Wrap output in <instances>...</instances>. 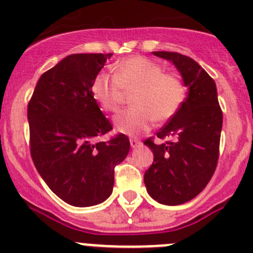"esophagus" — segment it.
<instances>
[{
  "instance_id": "34e87169",
  "label": "esophagus",
  "mask_w": 253,
  "mask_h": 253,
  "mask_svg": "<svg viewBox=\"0 0 253 253\" xmlns=\"http://www.w3.org/2000/svg\"><path fill=\"white\" fill-rule=\"evenodd\" d=\"M129 143H131V147H138L141 145V141L137 138H129Z\"/></svg>"
}]
</instances>
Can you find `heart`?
I'll return each instance as SVG.
<instances>
[{"instance_id": "obj_1", "label": "heart", "mask_w": 253, "mask_h": 253, "mask_svg": "<svg viewBox=\"0 0 253 253\" xmlns=\"http://www.w3.org/2000/svg\"><path fill=\"white\" fill-rule=\"evenodd\" d=\"M132 89L133 107L121 111L113 119L115 128L129 136L147 131L155 120L165 122L172 119L186 98V87L180 77L165 72L160 63L141 56L117 63L113 76L98 73L92 84L94 100L106 112L119 110L124 91Z\"/></svg>"}]
</instances>
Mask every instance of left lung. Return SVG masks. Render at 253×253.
Returning <instances> with one entry per match:
<instances>
[{
	"instance_id": "left-lung-1",
	"label": "left lung",
	"mask_w": 253,
	"mask_h": 253,
	"mask_svg": "<svg viewBox=\"0 0 253 253\" xmlns=\"http://www.w3.org/2000/svg\"><path fill=\"white\" fill-rule=\"evenodd\" d=\"M152 53L171 61L188 88L180 111L157 132L161 140H173L161 145L151 137L145 141L153 152V164L143 177L148 195L160 204L177 206L195 198L213 176L222 111L213 79L195 60L177 52Z\"/></svg>"
}]
</instances>
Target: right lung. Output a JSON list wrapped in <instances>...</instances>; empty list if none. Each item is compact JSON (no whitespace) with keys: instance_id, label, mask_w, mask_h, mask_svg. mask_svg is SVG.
Returning <instances> with one entry per match:
<instances>
[{"instance_id":"1","label":"right lung","mask_w":253,"mask_h":253,"mask_svg":"<svg viewBox=\"0 0 253 253\" xmlns=\"http://www.w3.org/2000/svg\"><path fill=\"white\" fill-rule=\"evenodd\" d=\"M112 53H76L40 77L28 102L31 157L51 191L71 206L88 207L112 193L115 167L129 140L112 129L92 94V84Z\"/></svg>"}]
</instances>
